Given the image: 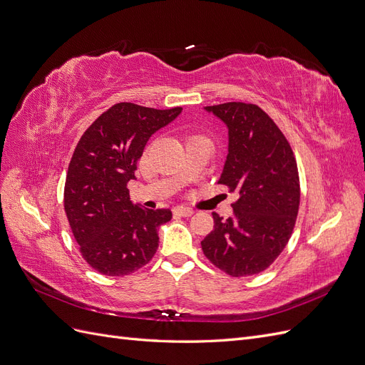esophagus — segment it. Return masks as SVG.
I'll use <instances>...</instances> for the list:
<instances>
[{
    "label": "esophagus",
    "mask_w": 365,
    "mask_h": 365,
    "mask_svg": "<svg viewBox=\"0 0 365 365\" xmlns=\"http://www.w3.org/2000/svg\"><path fill=\"white\" fill-rule=\"evenodd\" d=\"M175 212L178 213V215H181V216H192L193 213H195V210H192V208H189V207H176L175 208Z\"/></svg>",
    "instance_id": "obj_1"
}]
</instances>
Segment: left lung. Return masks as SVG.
<instances>
[{"instance_id": "obj_1", "label": "left lung", "mask_w": 365, "mask_h": 365, "mask_svg": "<svg viewBox=\"0 0 365 365\" xmlns=\"http://www.w3.org/2000/svg\"><path fill=\"white\" fill-rule=\"evenodd\" d=\"M228 129V153L217 184L239 197L228 219L213 213L205 257L233 277L267 269L288 244L300 205L297 161L288 140L257 105L205 106Z\"/></svg>"}]
</instances>
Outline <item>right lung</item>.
Returning <instances> with one entry per match:
<instances>
[{
    "mask_svg": "<svg viewBox=\"0 0 365 365\" xmlns=\"http://www.w3.org/2000/svg\"><path fill=\"white\" fill-rule=\"evenodd\" d=\"M182 108L153 109L117 103L85 130L65 181L63 207L86 263L103 275H128L157 252L158 227L169 208H145L130 201L128 182L146 143L178 117Z\"/></svg>",
    "mask_w": 365,
    "mask_h": 365,
    "instance_id": "obj_1",
    "label": "right lung"
}]
</instances>
